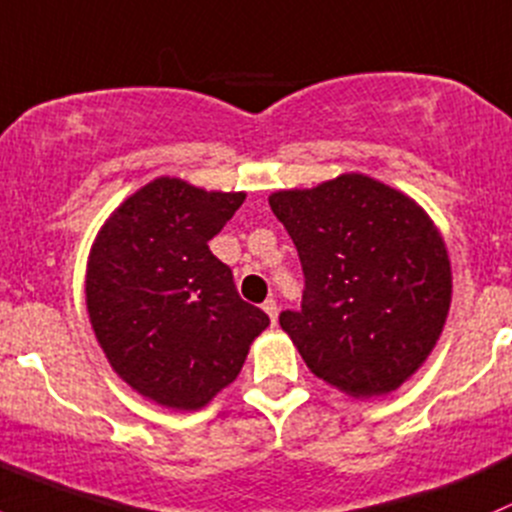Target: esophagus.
I'll return each mask as SVG.
<instances>
[{
    "label": "esophagus",
    "mask_w": 512,
    "mask_h": 512,
    "mask_svg": "<svg viewBox=\"0 0 512 512\" xmlns=\"http://www.w3.org/2000/svg\"><path fill=\"white\" fill-rule=\"evenodd\" d=\"M263 312H266L268 320H271V324H276V320H278V305H276V300H266V302H263Z\"/></svg>",
    "instance_id": "esophagus-1"
}]
</instances>
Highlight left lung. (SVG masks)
<instances>
[{"label":"left lung","instance_id":"8db88e82","mask_svg":"<svg viewBox=\"0 0 512 512\" xmlns=\"http://www.w3.org/2000/svg\"><path fill=\"white\" fill-rule=\"evenodd\" d=\"M268 205L298 249L302 310L280 327L307 368L356 400L410 381L452 305V263L432 217L364 173L276 190Z\"/></svg>","mask_w":512,"mask_h":512}]
</instances>
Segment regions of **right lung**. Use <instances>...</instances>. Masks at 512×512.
I'll use <instances>...</instances> for the list:
<instances>
[{"instance_id": "obj_1", "label": "right lung", "mask_w": 512, "mask_h": 512, "mask_svg": "<svg viewBox=\"0 0 512 512\" xmlns=\"http://www.w3.org/2000/svg\"><path fill=\"white\" fill-rule=\"evenodd\" d=\"M246 192L151 180L100 227L85 271L92 332L119 378L161 408L202 410L236 381L266 312L239 298L207 241Z\"/></svg>"}]
</instances>
